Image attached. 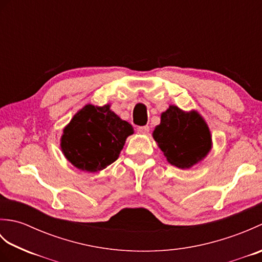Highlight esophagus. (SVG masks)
Segmentation results:
<instances>
[{
    "mask_svg": "<svg viewBox=\"0 0 262 262\" xmlns=\"http://www.w3.org/2000/svg\"><path fill=\"white\" fill-rule=\"evenodd\" d=\"M148 132H149V127H148V126H141V127H137V133H138V134L146 135Z\"/></svg>",
    "mask_w": 262,
    "mask_h": 262,
    "instance_id": "34e87169",
    "label": "esophagus"
}]
</instances>
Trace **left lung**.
Wrapping results in <instances>:
<instances>
[{"label":"left lung","instance_id":"obj_1","mask_svg":"<svg viewBox=\"0 0 262 262\" xmlns=\"http://www.w3.org/2000/svg\"><path fill=\"white\" fill-rule=\"evenodd\" d=\"M152 136L166 161L183 170L202 162L213 147L204 117L197 110L185 111L174 104L161 114V121Z\"/></svg>","mask_w":262,"mask_h":262}]
</instances>
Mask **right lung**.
I'll return each mask as SVG.
<instances>
[{"label":"right lung","mask_w":262,"mask_h":262,"mask_svg":"<svg viewBox=\"0 0 262 262\" xmlns=\"http://www.w3.org/2000/svg\"><path fill=\"white\" fill-rule=\"evenodd\" d=\"M134 128L110 109L88 103L73 116L60 136L65 159L84 172H99L119 158Z\"/></svg>","instance_id":"add662e5"}]
</instances>
